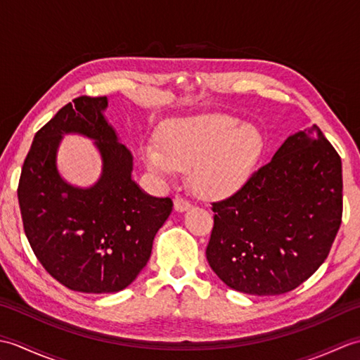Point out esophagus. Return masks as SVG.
Returning <instances> with one entry per match:
<instances>
[{
  "instance_id": "esophagus-1",
  "label": "esophagus",
  "mask_w": 360,
  "mask_h": 360,
  "mask_svg": "<svg viewBox=\"0 0 360 360\" xmlns=\"http://www.w3.org/2000/svg\"><path fill=\"white\" fill-rule=\"evenodd\" d=\"M190 207H192V204H190V201L186 200V198H182V196H176L174 198V209L178 210V212H184V210H187Z\"/></svg>"
}]
</instances>
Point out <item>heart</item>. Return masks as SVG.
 I'll use <instances>...</instances> for the list:
<instances>
[{
    "label": "heart",
    "instance_id": "b5f03b06",
    "mask_svg": "<svg viewBox=\"0 0 360 360\" xmlns=\"http://www.w3.org/2000/svg\"><path fill=\"white\" fill-rule=\"evenodd\" d=\"M159 141L160 147L155 142L142 147L150 170L172 178L178 168H190V184L209 196L238 192L254 176L264 151L257 127L219 112L168 122Z\"/></svg>",
    "mask_w": 360,
    "mask_h": 360
}]
</instances>
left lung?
Returning a JSON list of instances; mask_svg holds the SVG:
<instances>
[{"label": "left lung", "mask_w": 360, "mask_h": 360, "mask_svg": "<svg viewBox=\"0 0 360 360\" xmlns=\"http://www.w3.org/2000/svg\"><path fill=\"white\" fill-rule=\"evenodd\" d=\"M342 160L317 125L288 137L232 196L213 202L207 262L229 288L280 295L322 264L343 212Z\"/></svg>", "instance_id": "1"}]
</instances>
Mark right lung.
<instances>
[{"label":"right lung","instance_id":"right-lung-1","mask_svg":"<svg viewBox=\"0 0 360 360\" xmlns=\"http://www.w3.org/2000/svg\"><path fill=\"white\" fill-rule=\"evenodd\" d=\"M106 97H75L38 129L18 182L27 241L41 266L79 292H117L147 264L153 240L172 213L170 198L150 196L131 179L133 156L106 124ZM63 132H80L101 150L104 172L91 189L59 178L55 153Z\"/></svg>","mask_w":360,"mask_h":360}]
</instances>
